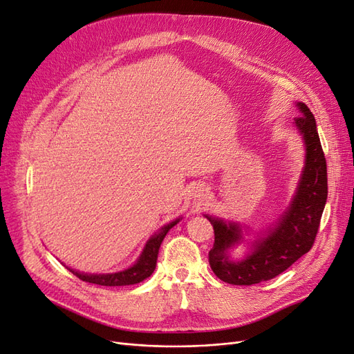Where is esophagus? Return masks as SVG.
I'll return each mask as SVG.
<instances>
[{"instance_id":"esophagus-1","label":"esophagus","mask_w":354,"mask_h":354,"mask_svg":"<svg viewBox=\"0 0 354 354\" xmlns=\"http://www.w3.org/2000/svg\"><path fill=\"white\" fill-rule=\"evenodd\" d=\"M207 187L205 186H202V185H198L196 187H194V195H195V199L196 201H205V198H207Z\"/></svg>"}]
</instances>
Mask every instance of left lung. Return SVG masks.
<instances>
[{
	"instance_id": "1",
	"label": "left lung",
	"mask_w": 354,
	"mask_h": 354,
	"mask_svg": "<svg viewBox=\"0 0 354 354\" xmlns=\"http://www.w3.org/2000/svg\"><path fill=\"white\" fill-rule=\"evenodd\" d=\"M295 106L299 116L294 127L303 140L304 165L279 218L255 232L252 240H245V236L252 234L248 226L203 214L214 229L209 266L223 282L250 286L273 279L308 252L315 242L328 198L326 160L313 113L303 102H295ZM241 243H245L247 251L238 259L231 252Z\"/></svg>"
}]
</instances>
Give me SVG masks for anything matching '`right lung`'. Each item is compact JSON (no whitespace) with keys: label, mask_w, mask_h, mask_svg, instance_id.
<instances>
[{"label":"right lung","mask_w":354,"mask_h":354,"mask_svg":"<svg viewBox=\"0 0 354 354\" xmlns=\"http://www.w3.org/2000/svg\"><path fill=\"white\" fill-rule=\"evenodd\" d=\"M181 218L183 217H178L173 221H169V223L164 224V226L160 227L158 232H155L145 243L140 255L137 257V260L124 270L113 272V273H84L80 270H75V269H72V267H68V266H66V269L69 272H72L77 277H80L81 281L95 283V285L125 286V285L140 283L155 272L159 246H160V243H162L164 238L167 236L168 230L173 229Z\"/></svg>","instance_id":"obj_1"}]
</instances>
